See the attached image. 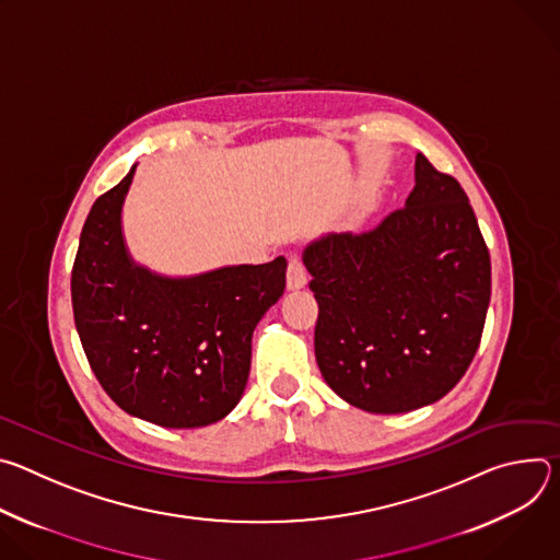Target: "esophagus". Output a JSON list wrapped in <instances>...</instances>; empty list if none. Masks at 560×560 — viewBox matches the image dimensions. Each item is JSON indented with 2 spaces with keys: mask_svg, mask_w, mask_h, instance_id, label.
Returning <instances> with one entry per match:
<instances>
[{
  "mask_svg": "<svg viewBox=\"0 0 560 560\" xmlns=\"http://www.w3.org/2000/svg\"><path fill=\"white\" fill-rule=\"evenodd\" d=\"M305 283H307V270H305L301 257L292 255L290 261H288V288L290 290H299Z\"/></svg>",
  "mask_w": 560,
  "mask_h": 560,
  "instance_id": "34e87169",
  "label": "esophagus"
}]
</instances>
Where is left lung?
<instances>
[{"instance_id": "1", "label": "left lung", "mask_w": 560, "mask_h": 560, "mask_svg": "<svg viewBox=\"0 0 560 560\" xmlns=\"http://www.w3.org/2000/svg\"><path fill=\"white\" fill-rule=\"evenodd\" d=\"M415 188L376 228L312 242L314 354L354 408L401 415L443 398L481 343L492 264L460 184L417 154Z\"/></svg>"}]
</instances>
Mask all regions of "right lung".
Here are the masks:
<instances>
[{"label":"right lung","mask_w":560,"mask_h":560,"mask_svg":"<svg viewBox=\"0 0 560 560\" xmlns=\"http://www.w3.org/2000/svg\"><path fill=\"white\" fill-rule=\"evenodd\" d=\"M130 173L91 208L72 264L74 326L113 401L162 428H203L242 398L259 318L285 288V259L168 279L135 266L121 234Z\"/></svg>","instance_id":"1"}]
</instances>
